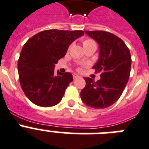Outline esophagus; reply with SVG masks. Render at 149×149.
<instances>
[{"label": "esophagus", "instance_id": "obj_1", "mask_svg": "<svg viewBox=\"0 0 149 149\" xmlns=\"http://www.w3.org/2000/svg\"><path fill=\"white\" fill-rule=\"evenodd\" d=\"M79 76L78 74H74L73 75V79H78V78H79Z\"/></svg>", "mask_w": 149, "mask_h": 149}]
</instances>
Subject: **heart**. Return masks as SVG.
Here are the masks:
<instances>
[{
    "mask_svg": "<svg viewBox=\"0 0 149 149\" xmlns=\"http://www.w3.org/2000/svg\"><path fill=\"white\" fill-rule=\"evenodd\" d=\"M94 43L93 40H92L90 39H86L83 40V46H86V45H89V44H93Z\"/></svg>",
    "mask_w": 149,
    "mask_h": 149,
    "instance_id": "heart-1",
    "label": "heart"
}]
</instances>
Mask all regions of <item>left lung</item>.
I'll return each instance as SVG.
<instances>
[{"label":"left lung","mask_w":149,"mask_h":149,"mask_svg":"<svg viewBox=\"0 0 149 149\" xmlns=\"http://www.w3.org/2000/svg\"><path fill=\"white\" fill-rule=\"evenodd\" d=\"M99 44V59L93 68L102 72L97 82L84 77L86 86L81 100L94 109H105L119 99L129 80L132 58L128 47L120 38L102 31H85Z\"/></svg>","instance_id":"8db88e82"}]
</instances>
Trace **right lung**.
<instances>
[{
    "label": "right lung",
    "instance_id": "add662e5",
    "mask_svg": "<svg viewBox=\"0 0 149 149\" xmlns=\"http://www.w3.org/2000/svg\"><path fill=\"white\" fill-rule=\"evenodd\" d=\"M84 35L82 31L49 30L26 41L20 52L17 70L23 91L33 103L54 106L61 101L73 79L70 72L55 74L58 60L66 55L71 43Z\"/></svg>",
    "mask_w": 149,
    "mask_h": 149
}]
</instances>
